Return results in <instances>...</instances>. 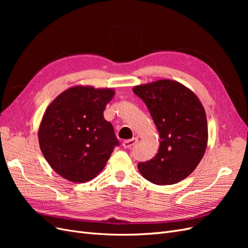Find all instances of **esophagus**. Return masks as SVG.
Wrapping results in <instances>:
<instances>
[{"label":"esophagus","instance_id":"esophagus-1","mask_svg":"<svg viewBox=\"0 0 248 248\" xmlns=\"http://www.w3.org/2000/svg\"><path fill=\"white\" fill-rule=\"evenodd\" d=\"M138 142V139L137 138H133V139H131V140H124L123 141V147L125 148V149H130L131 147H133L134 145H136Z\"/></svg>","mask_w":248,"mask_h":248}]
</instances>
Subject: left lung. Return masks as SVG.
<instances>
[{
  "instance_id": "1",
  "label": "left lung",
  "mask_w": 248,
  "mask_h": 248,
  "mask_svg": "<svg viewBox=\"0 0 248 248\" xmlns=\"http://www.w3.org/2000/svg\"><path fill=\"white\" fill-rule=\"evenodd\" d=\"M159 132L160 145L151 160L139 162L141 176L157 185L175 184L189 176L205 154L207 118L198 97L178 81L157 80L134 87Z\"/></svg>"
}]
</instances>
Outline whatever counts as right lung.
I'll return each mask as SVG.
<instances>
[{"label": "right lung", "instance_id": "add662e5", "mask_svg": "<svg viewBox=\"0 0 248 248\" xmlns=\"http://www.w3.org/2000/svg\"><path fill=\"white\" fill-rule=\"evenodd\" d=\"M111 89L72 87L60 94L44 112L39 127L43 156L59 175L87 182L106 167L120 146L103 110L114 97Z\"/></svg>", "mask_w": 248, "mask_h": 248}]
</instances>
